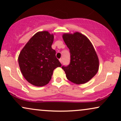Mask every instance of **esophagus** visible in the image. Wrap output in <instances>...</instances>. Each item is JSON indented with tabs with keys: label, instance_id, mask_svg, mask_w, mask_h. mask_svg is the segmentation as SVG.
Returning a JSON list of instances; mask_svg holds the SVG:
<instances>
[{
	"label": "esophagus",
	"instance_id": "1",
	"mask_svg": "<svg viewBox=\"0 0 121 121\" xmlns=\"http://www.w3.org/2000/svg\"><path fill=\"white\" fill-rule=\"evenodd\" d=\"M59 61H60V62H61V63L62 64V59H59Z\"/></svg>",
	"mask_w": 121,
	"mask_h": 121
}]
</instances>
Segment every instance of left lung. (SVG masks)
<instances>
[{"label": "left lung", "mask_w": 121, "mask_h": 121, "mask_svg": "<svg viewBox=\"0 0 121 121\" xmlns=\"http://www.w3.org/2000/svg\"><path fill=\"white\" fill-rule=\"evenodd\" d=\"M62 38L70 52V62L62 66L69 81L82 84L90 81L99 70V60L94 46L86 36L79 32L64 33Z\"/></svg>", "instance_id": "left-lung-1"}]
</instances>
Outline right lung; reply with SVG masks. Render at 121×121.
<instances>
[{
	"label": "right lung",
	"instance_id": "obj_1",
	"mask_svg": "<svg viewBox=\"0 0 121 121\" xmlns=\"http://www.w3.org/2000/svg\"><path fill=\"white\" fill-rule=\"evenodd\" d=\"M54 34L47 31L37 32L22 49L18 57L21 72L33 85L42 87L50 81L53 70L61 64L52 48Z\"/></svg>",
	"mask_w": 121,
	"mask_h": 121
}]
</instances>
